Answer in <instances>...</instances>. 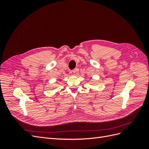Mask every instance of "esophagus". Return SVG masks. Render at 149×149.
<instances>
[{"mask_svg":"<svg viewBox=\"0 0 149 149\" xmlns=\"http://www.w3.org/2000/svg\"><path fill=\"white\" fill-rule=\"evenodd\" d=\"M70 74H72V75H75L76 71H75L74 70H71V71H70Z\"/></svg>","mask_w":149,"mask_h":149,"instance_id":"esophagus-1","label":"esophagus"}]
</instances>
